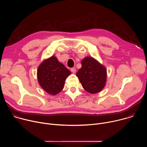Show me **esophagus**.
I'll return each mask as SVG.
<instances>
[{
    "label": "esophagus",
    "instance_id": "esophagus-1",
    "mask_svg": "<svg viewBox=\"0 0 147 147\" xmlns=\"http://www.w3.org/2000/svg\"><path fill=\"white\" fill-rule=\"evenodd\" d=\"M70 71H71L72 73H75L76 72V68H71V69H70Z\"/></svg>",
    "mask_w": 147,
    "mask_h": 147
}]
</instances>
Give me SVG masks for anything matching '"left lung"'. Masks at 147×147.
<instances>
[{
  "mask_svg": "<svg viewBox=\"0 0 147 147\" xmlns=\"http://www.w3.org/2000/svg\"><path fill=\"white\" fill-rule=\"evenodd\" d=\"M81 68L76 76L84 89L94 94L100 92L106 86L107 70L95 58L86 56L81 61Z\"/></svg>",
  "mask_w": 147,
  "mask_h": 147,
  "instance_id": "1",
  "label": "left lung"
}]
</instances>
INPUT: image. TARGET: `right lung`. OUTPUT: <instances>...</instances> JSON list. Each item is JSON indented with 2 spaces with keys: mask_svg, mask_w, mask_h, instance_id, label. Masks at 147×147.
I'll return each instance as SVG.
<instances>
[{
  "mask_svg": "<svg viewBox=\"0 0 147 147\" xmlns=\"http://www.w3.org/2000/svg\"><path fill=\"white\" fill-rule=\"evenodd\" d=\"M71 72L53 55L44 59L37 69L39 86L51 95H55L63 89L65 82Z\"/></svg>",
  "mask_w": 147,
  "mask_h": 147,
  "instance_id": "obj_1",
  "label": "right lung"
}]
</instances>
